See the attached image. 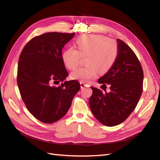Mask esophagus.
<instances>
[{
  "label": "esophagus",
  "mask_w": 160,
  "mask_h": 160,
  "mask_svg": "<svg viewBox=\"0 0 160 160\" xmlns=\"http://www.w3.org/2000/svg\"><path fill=\"white\" fill-rule=\"evenodd\" d=\"M80 85H81V88H89V85L88 83H84V82H80Z\"/></svg>",
  "instance_id": "esophagus-1"
}]
</instances>
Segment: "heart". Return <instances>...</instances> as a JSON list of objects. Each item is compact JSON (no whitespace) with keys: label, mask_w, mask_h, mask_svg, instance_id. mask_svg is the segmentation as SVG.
<instances>
[{"label":"heart","mask_w":160,"mask_h":160,"mask_svg":"<svg viewBox=\"0 0 160 160\" xmlns=\"http://www.w3.org/2000/svg\"><path fill=\"white\" fill-rule=\"evenodd\" d=\"M77 50L68 48L62 54V61L67 69L73 70L79 65L81 57L87 56L83 67L71 73L72 79L88 82L99 71L104 74L113 66L118 57V47L107 37L99 35H83L75 40Z\"/></svg>","instance_id":"b5f03b06"}]
</instances>
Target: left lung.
Here are the masks:
<instances>
[{"label": "left lung", "mask_w": 160, "mask_h": 160, "mask_svg": "<svg viewBox=\"0 0 160 160\" xmlns=\"http://www.w3.org/2000/svg\"><path fill=\"white\" fill-rule=\"evenodd\" d=\"M118 42V57L113 66L98 79L106 87L108 93L91 88L93 93L89 100L95 118L106 126L119 125L126 119L136 107L143 91V72L132 49L122 40ZM103 89V88H101Z\"/></svg>", "instance_id": "1"}]
</instances>
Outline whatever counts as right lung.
Returning <instances> with one entry per match:
<instances>
[{
    "label": "right lung",
    "mask_w": 160,
    "mask_h": 160,
    "mask_svg": "<svg viewBox=\"0 0 160 160\" xmlns=\"http://www.w3.org/2000/svg\"><path fill=\"white\" fill-rule=\"evenodd\" d=\"M75 35L52 32L34 37L19 57V91L29 112L41 122L52 123L63 117L81 88L76 80L65 81L69 74L62 61V48Z\"/></svg>",
    "instance_id": "obj_1"
}]
</instances>
